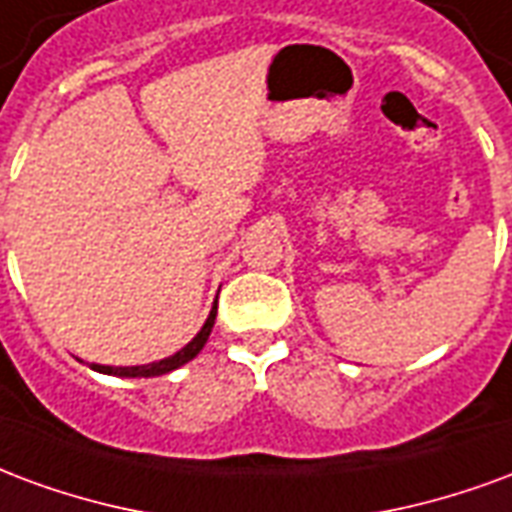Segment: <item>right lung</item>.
I'll return each mask as SVG.
<instances>
[{
  "instance_id": "add662e5",
  "label": "right lung",
  "mask_w": 512,
  "mask_h": 512,
  "mask_svg": "<svg viewBox=\"0 0 512 512\" xmlns=\"http://www.w3.org/2000/svg\"><path fill=\"white\" fill-rule=\"evenodd\" d=\"M215 316H218V300L212 305L210 316H207V322L201 327L196 338L190 343H185L179 352H174L171 357H163L158 363H147V365H98L92 363V371H98V374H108V376H122V379H149V376H163V374H171V371H177L182 368L185 363H190L196 354L204 349V343L210 338L212 327H215Z\"/></svg>"
}]
</instances>
